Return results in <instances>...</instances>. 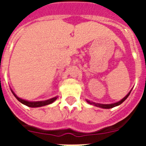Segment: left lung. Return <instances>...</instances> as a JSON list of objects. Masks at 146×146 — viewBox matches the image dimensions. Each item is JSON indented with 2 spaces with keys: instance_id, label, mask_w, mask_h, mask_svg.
<instances>
[{
  "instance_id": "obj_1",
  "label": "left lung",
  "mask_w": 146,
  "mask_h": 146,
  "mask_svg": "<svg viewBox=\"0 0 146 146\" xmlns=\"http://www.w3.org/2000/svg\"><path fill=\"white\" fill-rule=\"evenodd\" d=\"M131 92H129V93L127 94V96H125L122 100H120V102H117V103H114V104H98V103H95V102H90V101H87L88 103H89L90 104H93L95 106H97V107H99V108H112L113 107L115 106H117V105H120V104H122L123 102H124L125 100L127 99L128 96H129V94H130Z\"/></svg>"
}]
</instances>
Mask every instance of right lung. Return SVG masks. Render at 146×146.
<instances>
[{"label": "right lung", "instance_id": "right-lung-1", "mask_svg": "<svg viewBox=\"0 0 146 146\" xmlns=\"http://www.w3.org/2000/svg\"><path fill=\"white\" fill-rule=\"evenodd\" d=\"M13 94V96L16 97L19 102H20L22 104H25L26 106L28 107H31V108H38V107H42L44 106V105H47V104H51L52 102H54L55 100L57 99V97L53 98H50L49 100H47V101H42V102H27V101H25L23 99H21V98H19L17 97L16 95L14 94V92L12 91Z\"/></svg>", "mask_w": 146, "mask_h": 146}]
</instances>
